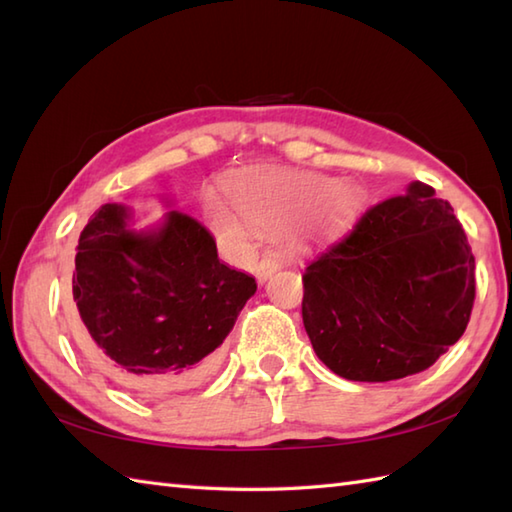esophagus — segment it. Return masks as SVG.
Returning a JSON list of instances; mask_svg holds the SVG:
<instances>
[{"mask_svg": "<svg viewBox=\"0 0 512 512\" xmlns=\"http://www.w3.org/2000/svg\"><path fill=\"white\" fill-rule=\"evenodd\" d=\"M281 268V257L277 253H264V257L259 259V264L255 268V275L259 281H266L270 275L277 273Z\"/></svg>", "mask_w": 512, "mask_h": 512, "instance_id": "esophagus-1", "label": "esophagus"}]
</instances>
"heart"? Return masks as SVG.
I'll list each match as a JSON object with an SVG mask.
<instances>
[{
  "label": "heart",
  "instance_id": "heart-1",
  "mask_svg": "<svg viewBox=\"0 0 512 512\" xmlns=\"http://www.w3.org/2000/svg\"><path fill=\"white\" fill-rule=\"evenodd\" d=\"M231 202L250 224L295 220L310 209L314 224L334 228L350 220L358 206V193L350 184H334L317 173H270L235 182ZM211 222L220 233H239L235 217L220 202L211 204Z\"/></svg>",
  "mask_w": 512,
  "mask_h": 512
}]
</instances>
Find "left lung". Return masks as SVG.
<instances>
[{
	"instance_id": "left-lung-1",
	"label": "left lung",
	"mask_w": 512,
	"mask_h": 512,
	"mask_svg": "<svg viewBox=\"0 0 512 512\" xmlns=\"http://www.w3.org/2000/svg\"><path fill=\"white\" fill-rule=\"evenodd\" d=\"M475 257L429 184L367 209L303 275V325L334 374L387 383L424 372L464 334Z\"/></svg>"
}]
</instances>
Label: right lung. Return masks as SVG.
<instances>
[{"mask_svg":"<svg viewBox=\"0 0 512 512\" xmlns=\"http://www.w3.org/2000/svg\"><path fill=\"white\" fill-rule=\"evenodd\" d=\"M132 211L103 204L81 231L72 275V332L90 363L127 389L165 394L215 367L217 347L255 295V279L217 259L213 235L169 211L129 231Z\"/></svg>","mask_w":512,"mask_h":512,"instance_id":"add662e5","label":"right lung"}]
</instances>
